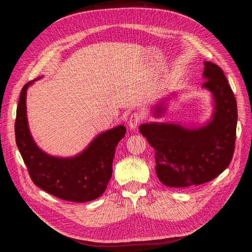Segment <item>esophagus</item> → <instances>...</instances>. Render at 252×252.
Segmentation results:
<instances>
[{"mask_svg": "<svg viewBox=\"0 0 252 252\" xmlns=\"http://www.w3.org/2000/svg\"><path fill=\"white\" fill-rule=\"evenodd\" d=\"M142 114L140 112H133L128 119V125L131 129H135L142 122Z\"/></svg>", "mask_w": 252, "mask_h": 252, "instance_id": "1", "label": "esophagus"}]
</instances>
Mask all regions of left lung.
<instances>
[{
    "label": "left lung",
    "instance_id": "left-lung-1",
    "mask_svg": "<svg viewBox=\"0 0 252 252\" xmlns=\"http://www.w3.org/2000/svg\"><path fill=\"white\" fill-rule=\"evenodd\" d=\"M204 65L206 81L202 86L211 91L216 101L209 124L199 129L163 123L140 127V132L155 148L156 171L166 186L182 188L207 183L222 173L233 157L238 121L233 91L218 65Z\"/></svg>",
    "mask_w": 252,
    "mask_h": 252
}]
</instances>
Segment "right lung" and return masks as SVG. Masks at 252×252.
<instances>
[{
    "label": "right lung",
    "mask_w": 252,
    "mask_h": 252,
    "mask_svg": "<svg viewBox=\"0 0 252 252\" xmlns=\"http://www.w3.org/2000/svg\"><path fill=\"white\" fill-rule=\"evenodd\" d=\"M32 82L21 90L14 124L17 146L30 179L44 191L65 201L84 203L97 199L108 185L117 145L125 136L126 128L121 125L101 133L74 158L50 157L36 146L27 125L26 90Z\"/></svg>",
    "instance_id": "add662e5"
}]
</instances>
